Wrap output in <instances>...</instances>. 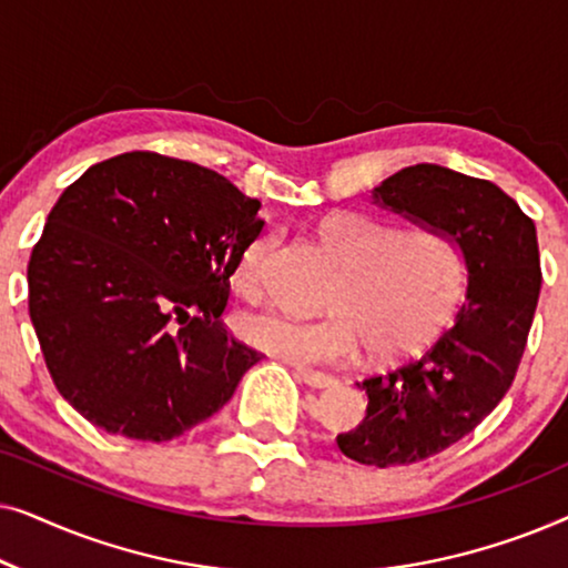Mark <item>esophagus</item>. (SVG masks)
I'll use <instances>...</instances> for the list:
<instances>
[{
  "instance_id": "obj_1",
  "label": "esophagus",
  "mask_w": 568,
  "mask_h": 568,
  "mask_svg": "<svg viewBox=\"0 0 568 568\" xmlns=\"http://www.w3.org/2000/svg\"><path fill=\"white\" fill-rule=\"evenodd\" d=\"M297 377H300L305 385L317 387V390H323V387H333V385H336V379H333L331 375H325V372H315V369H297Z\"/></svg>"
}]
</instances>
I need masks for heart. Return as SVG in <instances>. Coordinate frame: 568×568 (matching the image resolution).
<instances>
[{"label": "heart", "mask_w": 568, "mask_h": 568, "mask_svg": "<svg viewBox=\"0 0 568 568\" xmlns=\"http://www.w3.org/2000/svg\"><path fill=\"white\" fill-rule=\"evenodd\" d=\"M321 240L346 266L333 315L305 321L276 310L247 313L237 321L245 344L294 367H315L354 359L364 344L375 359H400L437 336L460 292V255L445 232L336 214L321 224ZM274 247V235L243 247L235 263L240 292L263 290Z\"/></svg>", "instance_id": "b5f03b06"}]
</instances>
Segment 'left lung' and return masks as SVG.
Wrapping results in <instances>:
<instances>
[{
    "label": "left lung",
    "instance_id": "obj_1",
    "mask_svg": "<svg viewBox=\"0 0 568 568\" xmlns=\"http://www.w3.org/2000/svg\"><path fill=\"white\" fill-rule=\"evenodd\" d=\"M372 196L445 232L468 268L460 313L424 356L356 383L369 398L367 416L338 434V449L390 468L442 453L499 406L525 354L542 274L532 220L491 181L422 162Z\"/></svg>",
    "mask_w": 568,
    "mask_h": 568
}]
</instances>
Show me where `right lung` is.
I'll return each instance as SVG.
<instances>
[{"label":"right lung","instance_id":"obj_1","mask_svg":"<svg viewBox=\"0 0 568 568\" xmlns=\"http://www.w3.org/2000/svg\"><path fill=\"white\" fill-rule=\"evenodd\" d=\"M261 201L158 152L92 165L53 204L28 263V310L64 400L108 434L181 437L261 354L222 323Z\"/></svg>","mask_w":568,"mask_h":568}]
</instances>
